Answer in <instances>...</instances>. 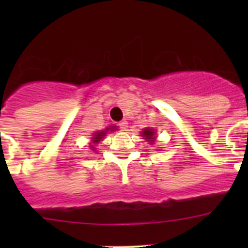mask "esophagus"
<instances>
[{"label":"esophagus","mask_w":248,"mask_h":248,"mask_svg":"<svg viewBox=\"0 0 248 248\" xmlns=\"http://www.w3.org/2000/svg\"><path fill=\"white\" fill-rule=\"evenodd\" d=\"M119 127L122 129V131H126V129L128 128V122H127L126 120H124V121L119 122Z\"/></svg>","instance_id":"34e87169"}]
</instances>
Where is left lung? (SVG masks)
I'll return each mask as SVG.
<instances>
[{
	"label": "left lung",
	"mask_w": 248,
	"mask_h": 248,
	"mask_svg": "<svg viewBox=\"0 0 248 248\" xmlns=\"http://www.w3.org/2000/svg\"><path fill=\"white\" fill-rule=\"evenodd\" d=\"M142 137H145V139H149V140H151V141L150 142H152L154 141V134H155V132L152 131V129H150V128H146V129H144V131H142Z\"/></svg>",
	"instance_id": "8db88e82"
}]
</instances>
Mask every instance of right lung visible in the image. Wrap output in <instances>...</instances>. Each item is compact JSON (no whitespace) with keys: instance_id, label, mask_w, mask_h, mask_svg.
<instances>
[{"instance_id":"right-lung-1","label":"right lung","mask_w":248,"mask_h":248,"mask_svg":"<svg viewBox=\"0 0 248 248\" xmlns=\"http://www.w3.org/2000/svg\"><path fill=\"white\" fill-rule=\"evenodd\" d=\"M108 129H110V128H107L106 131L98 132V133H94V137H93V138H92V139H93V142L101 141V139L103 138L104 136H106V133H107V132H108ZM112 131H114V129H112ZM91 147H93V146H91Z\"/></svg>"}]
</instances>
